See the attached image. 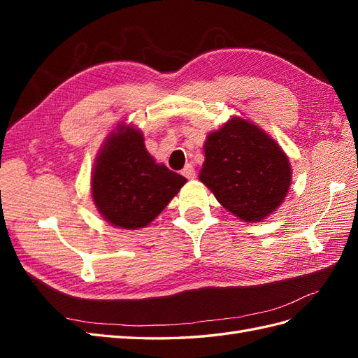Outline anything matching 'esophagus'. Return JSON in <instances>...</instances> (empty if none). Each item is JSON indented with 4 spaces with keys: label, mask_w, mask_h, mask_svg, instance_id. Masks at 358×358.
Segmentation results:
<instances>
[{
    "label": "esophagus",
    "mask_w": 358,
    "mask_h": 358,
    "mask_svg": "<svg viewBox=\"0 0 358 358\" xmlns=\"http://www.w3.org/2000/svg\"><path fill=\"white\" fill-rule=\"evenodd\" d=\"M182 175L185 176L187 179H194V178H196L197 173H196V169H194L192 164H187L182 170Z\"/></svg>",
    "instance_id": "esophagus-1"
}]
</instances>
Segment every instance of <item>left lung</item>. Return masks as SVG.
<instances>
[{
  "label": "left lung",
  "mask_w": 358,
  "mask_h": 358,
  "mask_svg": "<svg viewBox=\"0 0 358 358\" xmlns=\"http://www.w3.org/2000/svg\"><path fill=\"white\" fill-rule=\"evenodd\" d=\"M200 180L246 222L264 220L284 201L289 161L263 129L237 117L208 136Z\"/></svg>",
  "instance_id": "left-lung-1"
}]
</instances>
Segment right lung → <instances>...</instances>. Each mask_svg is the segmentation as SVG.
I'll return each mask as SVG.
<instances>
[{
  "instance_id": "add662e5",
  "label": "right lung",
  "mask_w": 358,
  "mask_h": 358,
  "mask_svg": "<svg viewBox=\"0 0 358 358\" xmlns=\"http://www.w3.org/2000/svg\"><path fill=\"white\" fill-rule=\"evenodd\" d=\"M187 179L155 164L143 136L127 127L112 134L92 175V197L103 218L115 227L136 230L152 222Z\"/></svg>"
}]
</instances>
